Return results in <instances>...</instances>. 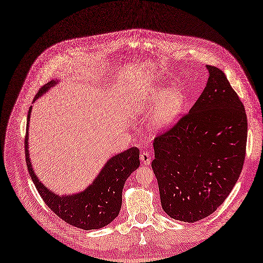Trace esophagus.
<instances>
[{
	"instance_id": "obj_1",
	"label": "esophagus",
	"mask_w": 263,
	"mask_h": 263,
	"mask_svg": "<svg viewBox=\"0 0 263 263\" xmlns=\"http://www.w3.org/2000/svg\"><path fill=\"white\" fill-rule=\"evenodd\" d=\"M141 161H142V163L145 164V165L151 164V162H152V157H151L149 154H148V152H143V153L141 154Z\"/></svg>"
}]
</instances>
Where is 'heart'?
<instances>
[{
  "label": "heart",
  "mask_w": 263,
  "mask_h": 263,
  "mask_svg": "<svg viewBox=\"0 0 263 263\" xmlns=\"http://www.w3.org/2000/svg\"><path fill=\"white\" fill-rule=\"evenodd\" d=\"M186 97L178 88L155 87L147 91L141 100V110L152 114V125L157 130H164L172 125L185 110Z\"/></svg>",
  "instance_id": "obj_1"
}]
</instances>
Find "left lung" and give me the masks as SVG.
I'll return each instance as SVG.
<instances>
[{
	"label": "left lung",
	"instance_id": "1",
	"mask_svg": "<svg viewBox=\"0 0 263 263\" xmlns=\"http://www.w3.org/2000/svg\"><path fill=\"white\" fill-rule=\"evenodd\" d=\"M185 115L154 142L152 167L163 211L196 222L213 214L242 172L247 141L244 105L218 67Z\"/></svg>",
	"mask_w": 263,
	"mask_h": 263
}]
</instances>
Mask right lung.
<instances>
[{
	"instance_id": "1",
	"label": "right lung",
	"mask_w": 263,
	"mask_h": 263,
	"mask_svg": "<svg viewBox=\"0 0 263 263\" xmlns=\"http://www.w3.org/2000/svg\"><path fill=\"white\" fill-rule=\"evenodd\" d=\"M52 79L44 85L34 98L40 97L58 84ZM32 106L29 108L26 133V161L30 176L47 206L62 220L84 230H96L110 223L119 214L122 204V189L127 178L140 166V151L136 147L112 156L102 167L92 184L73 195L59 196L39 179L32 167L29 154V122Z\"/></svg>"
}]
</instances>
